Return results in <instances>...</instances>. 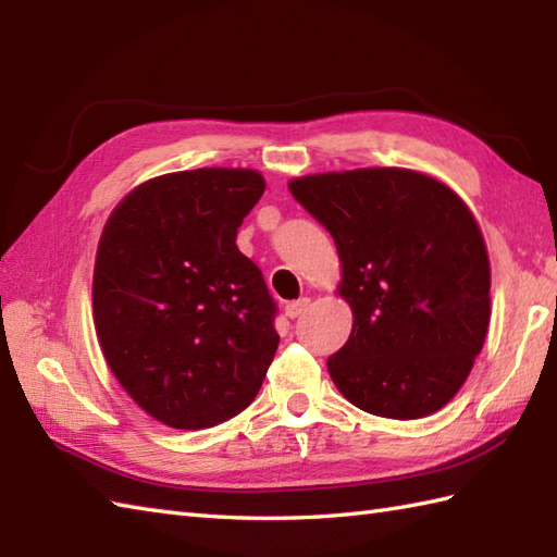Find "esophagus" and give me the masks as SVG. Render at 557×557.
Returning <instances> with one entry per match:
<instances>
[{"instance_id":"34e87169","label":"esophagus","mask_w":557,"mask_h":557,"mask_svg":"<svg viewBox=\"0 0 557 557\" xmlns=\"http://www.w3.org/2000/svg\"><path fill=\"white\" fill-rule=\"evenodd\" d=\"M309 304H311V299L289 301V304L285 306V315H287V318H299L301 313H306V309H309Z\"/></svg>"}]
</instances>
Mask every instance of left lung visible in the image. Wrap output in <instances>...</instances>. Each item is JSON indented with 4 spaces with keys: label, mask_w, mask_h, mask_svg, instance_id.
I'll return each mask as SVG.
<instances>
[{
    "label": "left lung",
    "mask_w": 557,
    "mask_h": 557,
    "mask_svg": "<svg viewBox=\"0 0 557 557\" xmlns=\"http://www.w3.org/2000/svg\"><path fill=\"white\" fill-rule=\"evenodd\" d=\"M292 196L333 234L351 335L327 359L354 407L385 419L443 409L471 373L491 321V263L476 218L423 172L306 174Z\"/></svg>",
    "instance_id": "1"
}]
</instances>
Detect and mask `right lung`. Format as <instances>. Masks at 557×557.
Here are the masks:
<instances>
[{
  "label": "right lung",
  "instance_id": "add662e5",
  "mask_svg": "<svg viewBox=\"0 0 557 557\" xmlns=\"http://www.w3.org/2000/svg\"><path fill=\"white\" fill-rule=\"evenodd\" d=\"M256 170L203 168L128 191L100 234L92 321L116 381L164 425L210 429L258 395L277 349L275 301L236 230Z\"/></svg>",
  "mask_w": 557,
  "mask_h": 557
}]
</instances>
